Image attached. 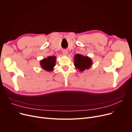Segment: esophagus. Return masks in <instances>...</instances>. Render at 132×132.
<instances>
[{
	"label": "esophagus",
	"mask_w": 132,
	"mask_h": 132,
	"mask_svg": "<svg viewBox=\"0 0 132 132\" xmlns=\"http://www.w3.org/2000/svg\"><path fill=\"white\" fill-rule=\"evenodd\" d=\"M62 53H63V54L64 55H67L68 54V51L66 50H64L63 51H62Z\"/></svg>",
	"instance_id": "esophagus-1"
}]
</instances>
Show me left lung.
Here are the masks:
<instances>
[{"instance_id": "obj_1", "label": "left lung", "mask_w": 132, "mask_h": 132, "mask_svg": "<svg viewBox=\"0 0 132 132\" xmlns=\"http://www.w3.org/2000/svg\"><path fill=\"white\" fill-rule=\"evenodd\" d=\"M74 66L80 72L88 70L91 67L93 62L90 58L84 56L80 54H76L74 56Z\"/></svg>"}]
</instances>
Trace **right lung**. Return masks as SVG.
<instances>
[{
  "instance_id": "1",
  "label": "right lung",
  "mask_w": 132,
  "mask_h": 132,
  "mask_svg": "<svg viewBox=\"0 0 132 132\" xmlns=\"http://www.w3.org/2000/svg\"><path fill=\"white\" fill-rule=\"evenodd\" d=\"M55 56H49L40 60V65L43 70L48 72L52 71L55 65Z\"/></svg>"
}]
</instances>
